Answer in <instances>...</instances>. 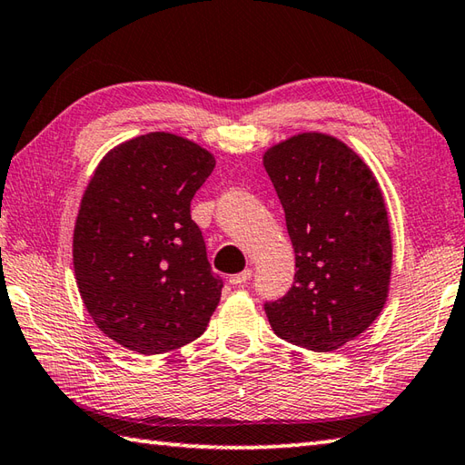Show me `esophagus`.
<instances>
[{
  "label": "esophagus",
  "instance_id": "34e87169",
  "mask_svg": "<svg viewBox=\"0 0 465 465\" xmlns=\"http://www.w3.org/2000/svg\"><path fill=\"white\" fill-rule=\"evenodd\" d=\"M250 278H252V270H243V272H240V273H233L232 278H230V283H233V285H243Z\"/></svg>",
  "mask_w": 465,
  "mask_h": 465
}]
</instances>
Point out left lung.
<instances>
[{"mask_svg": "<svg viewBox=\"0 0 465 465\" xmlns=\"http://www.w3.org/2000/svg\"><path fill=\"white\" fill-rule=\"evenodd\" d=\"M263 167L298 268L265 313L282 340L333 351L368 330L388 300L391 233L380 183L358 153L318 132L270 147Z\"/></svg>", "mask_w": 465, "mask_h": 465, "instance_id": "8db88e82", "label": "left lung"}]
</instances>
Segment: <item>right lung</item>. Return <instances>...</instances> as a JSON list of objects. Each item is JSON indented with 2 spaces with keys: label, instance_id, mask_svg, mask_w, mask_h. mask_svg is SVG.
Masks as SVG:
<instances>
[{
  "label": "right lung",
  "instance_id": "1",
  "mask_svg": "<svg viewBox=\"0 0 465 465\" xmlns=\"http://www.w3.org/2000/svg\"><path fill=\"white\" fill-rule=\"evenodd\" d=\"M213 155L185 137L152 132L105 153L82 197L74 270L85 310L107 338L155 355L205 331L223 282L192 220Z\"/></svg>",
  "mask_w": 465,
  "mask_h": 465
}]
</instances>
